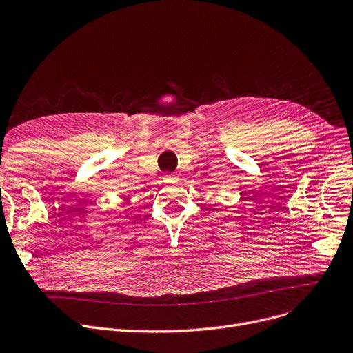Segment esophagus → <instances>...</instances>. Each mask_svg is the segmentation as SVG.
<instances>
[{
    "mask_svg": "<svg viewBox=\"0 0 353 353\" xmlns=\"http://www.w3.org/2000/svg\"><path fill=\"white\" fill-rule=\"evenodd\" d=\"M163 179H164V183H174V181H177V176L176 174H165Z\"/></svg>",
    "mask_w": 353,
    "mask_h": 353,
    "instance_id": "esophagus-1",
    "label": "esophagus"
}]
</instances>
